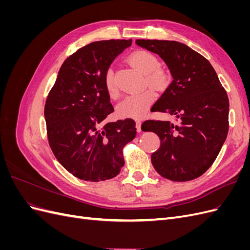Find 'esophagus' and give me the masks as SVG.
<instances>
[{
  "mask_svg": "<svg viewBox=\"0 0 250 250\" xmlns=\"http://www.w3.org/2000/svg\"><path fill=\"white\" fill-rule=\"evenodd\" d=\"M141 125H142L141 121H137V124H135V126H137V130H138V132H142V128H141Z\"/></svg>",
  "mask_w": 250,
  "mask_h": 250,
  "instance_id": "34e87169",
  "label": "esophagus"
}]
</instances>
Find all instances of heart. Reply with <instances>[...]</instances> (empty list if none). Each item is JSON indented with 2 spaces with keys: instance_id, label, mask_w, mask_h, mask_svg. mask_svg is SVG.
Instances as JSON below:
<instances>
[{
  "instance_id": "heart-1",
  "label": "heart",
  "mask_w": 250,
  "mask_h": 250,
  "mask_svg": "<svg viewBox=\"0 0 250 250\" xmlns=\"http://www.w3.org/2000/svg\"><path fill=\"white\" fill-rule=\"evenodd\" d=\"M128 62L143 75H146V83L153 88L163 89L169 84V75L160 69V62L155 55L147 51H137L128 57ZM104 85L107 95L115 99L118 89L113 80V72L108 70L104 76ZM155 100V94L151 89L126 97L117 106V115L120 118L140 119L147 113L149 107Z\"/></svg>"
}]
</instances>
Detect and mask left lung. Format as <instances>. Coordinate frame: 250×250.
<instances>
[{"mask_svg": "<svg viewBox=\"0 0 250 250\" xmlns=\"http://www.w3.org/2000/svg\"><path fill=\"white\" fill-rule=\"evenodd\" d=\"M135 43L160 56L173 78L152 110L178 119L177 124L152 120L142 124L143 131H152L161 140L151 163L167 179L197 178L214 163L228 137V95L208 60L187 44L157 40Z\"/></svg>", "mask_w": 250, "mask_h": 250, "instance_id": "left-lung-1", "label": "left lung"}]
</instances>
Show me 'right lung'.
Returning a JSON list of instances; mask_svg holds the SVG:
<instances>
[{"label": "right lung", "instance_id": "right-lung-1", "mask_svg": "<svg viewBox=\"0 0 250 250\" xmlns=\"http://www.w3.org/2000/svg\"><path fill=\"white\" fill-rule=\"evenodd\" d=\"M131 40L88 43L67 57L44 105L50 147L62 167L86 181L113 178L124 166L122 149L135 138L132 119L102 122L113 111L104 76Z\"/></svg>", "mask_w": 250, "mask_h": 250}]
</instances>
